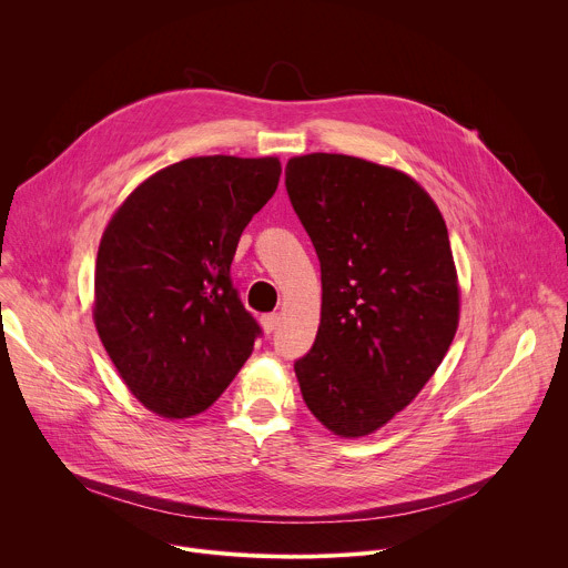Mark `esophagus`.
Wrapping results in <instances>:
<instances>
[{"label":"esophagus","mask_w":568,"mask_h":568,"mask_svg":"<svg viewBox=\"0 0 568 568\" xmlns=\"http://www.w3.org/2000/svg\"><path fill=\"white\" fill-rule=\"evenodd\" d=\"M261 323H263V331L267 335H272L276 331V326H278V314H263Z\"/></svg>","instance_id":"34e87169"}]
</instances>
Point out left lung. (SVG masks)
I'll use <instances>...</instances> for the list:
<instances>
[{"label": "left lung", "mask_w": 568, "mask_h": 568, "mask_svg": "<svg viewBox=\"0 0 568 568\" xmlns=\"http://www.w3.org/2000/svg\"><path fill=\"white\" fill-rule=\"evenodd\" d=\"M285 189L321 263V323L294 362L307 409L344 438L386 425L440 366L458 326L445 220L399 171L314 152Z\"/></svg>", "instance_id": "8db88e82"}]
</instances>
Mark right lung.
I'll return each mask as SVG.
<instances>
[{"instance_id":"right-lung-1","label":"right lung","mask_w":568,"mask_h":568,"mask_svg":"<svg viewBox=\"0 0 568 568\" xmlns=\"http://www.w3.org/2000/svg\"><path fill=\"white\" fill-rule=\"evenodd\" d=\"M278 178L276 156H193L148 178L110 220L94 321L150 412L202 414L250 359L263 331L240 301L231 261Z\"/></svg>"}]
</instances>
